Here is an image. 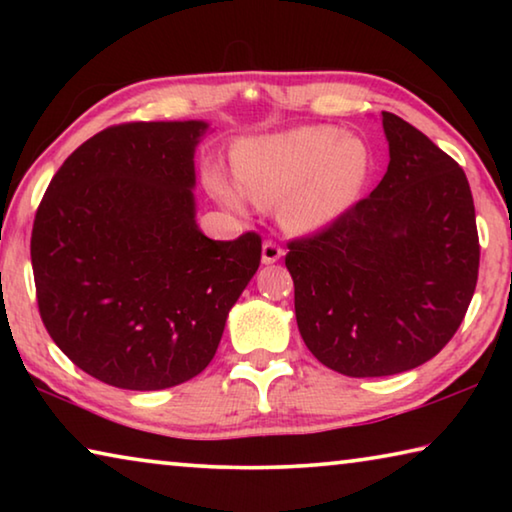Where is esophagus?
Segmentation results:
<instances>
[{"label": "esophagus", "instance_id": "1", "mask_svg": "<svg viewBox=\"0 0 512 512\" xmlns=\"http://www.w3.org/2000/svg\"><path fill=\"white\" fill-rule=\"evenodd\" d=\"M282 255H284V250L277 246L275 241H264V246H262V262L264 264H275Z\"/></svg>", "mask_w": 512, "mask_h": 512}]
</instances>
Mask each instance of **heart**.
I'll return each mask as SVG.
<instances>
[{"label": "heart", "mask_w": 512, "mask_h": 512, "mask_svg": "<svg viewBox=\"0 0 512 512\" xmlns=\"http://www.w3.org/2000/svg\"><path fill=\"white\" fill-rule=\"evenodd\" d=\"M372 171L368 144L334 126H302L287 133L244 140L232 151V173L255 203L280 201L289 230L327 228L357 203ZM214 196L241 210L244 198L219 171L207 173Z\"/></svg>", "instance_id": "obj_1"}]
</instances>
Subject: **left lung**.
<instances>
[{"instance_id":"obj_1","label":"left lung","mask_w":512,"mask_h":512,"mask_svg":"<svg viewBox=\"0 0 512 512\" xmlns=\"http://www.w3.org/2000/svg\"><path fill=\"white\" fill-rule=\"evenodd\" d=\"M388 169L368 198L289 241L296 320L309 352L341 375L388 377L436 357L479 277L465 171L409 121L381 112Z\"/></svg>"}]
</instances>
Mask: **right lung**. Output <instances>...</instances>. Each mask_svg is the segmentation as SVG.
I'll return each mask as SVG.
<instances>
[{
	"instance_id": "obj_1",
	"label": "right lung",
	"mask_w": 512,
	"mask_h": 512,
	"mask_svg": "<svg viewBox=\"0 0 512 512\" xmlns=\"http://www.w3.org/2000/svg\"><path fill=\"white\" fill-rule=\"evenodd\" d=\"M205 121H133L83 142L51 178L31 232L40 318L103 384L162 391L212 361L262 259V237H205L194 151Z\"/></svg>"
}]
</instances>
